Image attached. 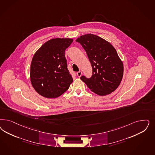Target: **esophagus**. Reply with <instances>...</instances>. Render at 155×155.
Masks as SVG:
<instances>
[{
	"instance_id": "obj_1",
	"label": "esophagus",
	"mask_w": 155,
	"mask_h": 155,
	"mask_svg": "<svg viewBox=\"0 0 155 155\" xmlns=\"http://www.w3.org/2000/svg\"><path fill=\"white\" fill-rule=\"evenodd\" d=\"M81 75H82V72H81V71H79V72H77V75H78V77H80V76H81Z\"/></svg>"
}]
</instances>
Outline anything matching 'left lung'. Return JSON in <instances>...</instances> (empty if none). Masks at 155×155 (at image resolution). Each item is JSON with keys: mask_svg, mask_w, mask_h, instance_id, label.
<instances>
[{"mask_svg": "<svg viewBox=\"0 0 155 155\" xmlns=\"http://www.w3.org/2000/svg\"><path fill=\"white\" fill-rule=\"evenodd\" d=\"M76 41L85 50L92 68L90 78L80 77L91 91L100 96L114 92L120 85L124 67L115 48L97 35L86 34Z\"/></svg>", "mask_w": 155, "mask_h": 155, "instance_id": "8db88e82", "label": "left lung"}]
</instances>
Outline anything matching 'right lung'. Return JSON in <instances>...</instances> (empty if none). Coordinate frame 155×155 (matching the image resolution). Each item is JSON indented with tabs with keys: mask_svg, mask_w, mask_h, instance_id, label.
<instances>
[{
	"mask_svg": "<svg viewBox=\"0 0 155 155\" xmlns=\"http://www.w3.org/2000/svg\"><path fill=\"white\" fill-rule=\"evenodd\" d=\"M72 41L70 38L52 39L34 55L30 68L31 82L35 91L43 97H58L72 83L65 57V50Z\"/></svg>",
	"mask_w": 155,
	"mask_h": 155,
	"instance_id": "right-lung-1",
	"label": "right lung"
}]
</instances>
